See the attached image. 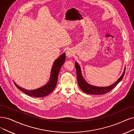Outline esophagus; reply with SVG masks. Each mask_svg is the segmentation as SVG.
<instances>
[{"mask_svg":"<svg viewBox=\"0 0 134 134\" xmlns=\"http://www.w3.org/2000/svg\"><path fill=\"white\" fill-rule=\"evenodd\" d=\"M66 54L67 57L68 58H71L73 56L74 52H73V51L72 50V49L70 48V49H68L66 51Z\"/></svg>","mask_w":134,"mask_h":134,"instance_id":"obj_1","label":"esophagus"}]
</instances>
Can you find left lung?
<instances>
[{
    "instance_id": "8db88e82",
    "label": "left lung",
    "mask_w": 134,
    "mask_h": 134,
    "mask_svg": "<svg viewBox=\"0 0 134 134\" xmlns=\"http://www.w3.org/2000/svg\"><path fill=\"white\" fill-rule=\"evenodd\" d=\"M75 67L76 69L77 78L79 87H80V88L83 92L87 94H88L101 95L104 94H105L110 91L122 80L125 72V67L124 70V72L120 77L119 78L115 83L112 84L111 85L108 87H97L92 86L90 85V84H89L88 82H87V81L85 80V79L83 77L81 67L77 62H75Z\"/></svg>"
}]
</instances>
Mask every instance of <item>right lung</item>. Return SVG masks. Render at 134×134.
I'll return each mask as SVG.
<instances>
[{"label":"right lung","mask_w":134,"mask_h":134,"mask_svg":"<svg viewBox=\"0 0 134 134\" xmlns=\"http://www.w3.org/2000/svg\"><path fill=\"white\" fill-rule=\"evenodd\" d=\"M65 59L66 53H63L53 62L52 67L51 68L49 81L45 85L43 86L40 88L36 89V90H27L19 86L17 84L15 83V82H14V84L19 90L25 93L27 96L36 98H40L47 96L49 94H50L56 87L58 73L62 66L63 64L64 61H65Z\"/></svg>","instance_id":"1"}]
</instances>
